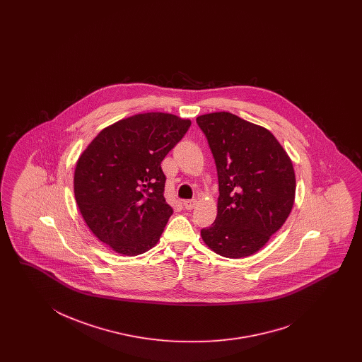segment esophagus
Returning a JSON list of instances; mask_svg holds the SVG:
<instances>
[{
	"instance_id": "34e87169",
	"label": "esophagus",
	"mask_w": 362,
	"mask_h": 362,
	"mask_svg": "<svg viewBox=\"0 0 362 362\" xmlns=\"http://www.w3.org/2000/svg\"><path fill=\"white\" fill-rule=\"evenodd\" d=\"M197 199H191V200H185L183 202V207L186 209H192L197 206Z\"/></svg>"
}]
</instances>
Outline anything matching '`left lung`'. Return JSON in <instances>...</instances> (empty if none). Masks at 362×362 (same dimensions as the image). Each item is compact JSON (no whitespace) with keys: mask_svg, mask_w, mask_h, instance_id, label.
Returning a JSON list of instances; mask_svg holds the SVG:
<instances>
[{"mask_svg":"<svg viewBox=\"0 0 362 362\" xmlns=\"http://www.w3.org/2000/svg\"><path fill=\"white\" fill-rule=\"evenodd\" d=\"M219 179L218 215L200 230L211 251L228 259L259 252L288 219L296 194L295 168L263 126L227 111L199 115Z\"/></svg>","mask_w":362,"mask_h":362,"instance_id":"obj_1","label":"left lung"}]
</instances>
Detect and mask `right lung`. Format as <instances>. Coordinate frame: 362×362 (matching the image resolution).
<instances>
[{
    "label": "right lung",
    "instance_id": "right-lung-1",
    "mask_svg": "<svg viewBox=\"0 0 362 362\" xmlns=\"http://www.w3.org/2000/svg\"><path fill=\"white\" fill-rule=\"evenodd\" d=\"M189 126L170 112L135 114L105 127L78 158V209L114 252L136 256L160 239L174 212L160 163Z\"/></svg>",
    "mask_w": 362,
    "mask_h": 362
}]
</instances>
